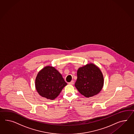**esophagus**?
<instances>
[{"instance_id":"obj_1","label":"esophagus","mask_w":134,"mask_h":134,"mask_svg":"<svg viewBox=\"0 0 134 134\" xmlns=\"http://www.w3.org/2000/svg\"><path fill=\"white\" fill-rule=\"evenodd\" d=\"M69 85H73L74 84V81H72L71 82H69Z\"/></svg>"}]
</instances>
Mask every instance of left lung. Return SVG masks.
Segmentation results:
<instances>
[{
	"label": "left lung",
	"instance_id": "left-lung-1",
	"mask_svg": "<svg viewBox=\"0 0 134 134\" xmlns=\"http://www.w3.org/2000/svg\"><path fill=\"white\" fill-rule=\"evenodd\" d=\"M104 79L100 69L92 63L79 68L76 88L83 96L91 97L98 94L103 88Z\"/></svg>",
	"mask_w": 134,
	"mask_h": 134
}]
</instances>
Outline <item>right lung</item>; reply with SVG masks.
Returning a JSON list of instances; mask_svg holds the SVG:
<instances>
[{
    "mask_svg": "<svg viewBox=\"0 0 134 134\" xmlns=\"http://www.w3.org/2000/svg\"><path fill=\"white\" fill-rule=\"evenodd\" d=\"M66 85L62 75L51 66L41 69L35 79V88L38 94L51 100L55 99Z\"/></svg>",
    "mask_w": 134,
    "mask_h": 134,
    "instance_id": "obj_1",
    "label": "right lung"
}]
</instances>
